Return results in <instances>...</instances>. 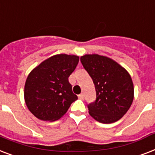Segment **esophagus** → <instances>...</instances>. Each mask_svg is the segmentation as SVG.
<instances>
[{
	"label": "esophagus",
	"mask_w": 155,
	"mask_h": 155,
	"mask_svg": "<svg viewBox=\"0 0 155 155\" xmlns=\"http://www.w3.org/2000/svg\"><path fill=\"white\" fill-rule=\"evenodd\" d=\"M78 97H79V98H80V100H84V94H83V93H80Z\"/></svg>",
	"instance_id": "obj_1"
}]
</instances>
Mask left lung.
I'll return each instance as SVG.
<instances>
[{
    "label": "left lung",
    "mask_w": 155,
    "mask_h": 155,
    "mask_svg": "<svg viewBox=\"0 0 155 155\" xmlns=\"http://www.w3.org/2000/svg\"><path fill=\"white\" fill-rule=\"evenodd\" d=\"M80 61L92 78L97 93L96 101L87 104L90 115L104 124L120 120L134 100V84L130 74L105 56L86 54Z\"/></svg>",
    "instance_id": "1"
}]
</instances>
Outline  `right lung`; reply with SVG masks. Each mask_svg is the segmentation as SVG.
<instances>
[{"label":"right lung","instance_id":"right-lung-1","mask_svg":"<svg viewBox=\"0 0 155 155\" xmlns=\"http://www.w3.org/2000/svg\"><path fill=\"white\" fill-rule=\"evenodd\" d=\"M79 63L76 55L56 54L40 63L28 75L25 101L37 118L53 121L63 117L78 99L68 77Z\"/></svg>","mask_w":155,"mask_h":155}]
</instances>
